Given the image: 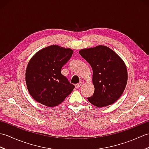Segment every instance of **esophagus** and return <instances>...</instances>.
<instances>
[{
	"label": "esophagus",
	"mask_w": 149,
	"mask_h": 149,
	"mask_svg": "<svg viewBox=\"0 0 149 149\" xmlns=\"http://www.w3.org/2000/svg\"><path fill=\"white\" fill-rule=\"evenodd\" d=\"M82 84H83V83H82V82H80L79 83L75 84V88H79L82 86Z\"/></svg>",
	"instance_id": "esophagus-1"
}]
</instances>
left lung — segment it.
<instances>
[{
    "label": "left lung",
    "mask_w": 149,
    "mask_h": 149,
    "mask_svg": "<svg viewBox=\"0 0 149 149\" xmlns=\"http://www.w3.org/2000/svg\"><path fill=\"white\" fill-rule=\"evenodd\" d=\"M80 55L93 70V95L89 102L98 107L115 103L122 95L127 83V70L122 59L104 45L79 50Z\"/></svg>",
    "instance_id": "1"
}]
</instances>
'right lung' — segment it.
<instances>
[{
    "mask_svg": "<svg viewBox=\"0 0 149 149\" xmlns=\"http://www.w3.org/2000/svg\"><path fill=\"white\" fill-rule=\"evenodd\" d=\"M74 50L52 45L34 54L26 72L27 90L33 99L47 107L63 102L75 88L61 74V68L68 62Z\"/></svg>",
    "mask_w": 149,
    "mask_h": 149,
    "instance_id": "right-lung-1",
    "label": "right lung"
}]
</instances>
